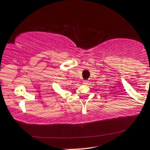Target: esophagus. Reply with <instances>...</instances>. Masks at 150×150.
Instances as JSON below:
<instances>
[{
  "mask_svg": "<svg viewBox=\"0 0 150 150\" xmlns=\"http://www.w3.org/2000/svg\"><path fill=\"white\" fill-rule=\"evenodd\" d=\"M83 84H84V85H87V84H89V81H87V80L83 81Z\"/></svg>",
  "mask_w": 150,
  "mask_h": 150,
  "instance_id": "34e87169",
  "label": "esophagus"
}]
</instances>
